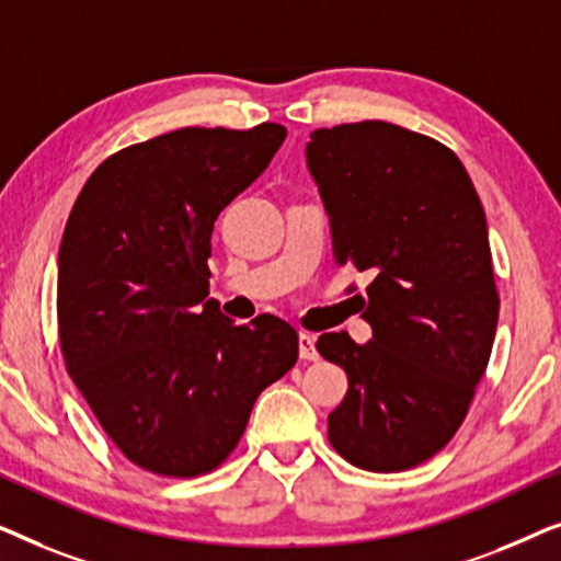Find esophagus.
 Segmentation results:
<instances>
[{"label":"esophagus","mask_w":561,"mask_h":561,"mask_svg":"<svg viewBox=\"0 0 561 561\" xmlns=\"http://www.w3.org/2000/svg\"><path fill=\"white\" fill-rule=\"evenodd\" d=\"M298 355H301V359H309V363H317L319 350H317V340H313V334L301 332V336H298Z\"/></svg>","instance_id":"obj_1"}]
</instances>
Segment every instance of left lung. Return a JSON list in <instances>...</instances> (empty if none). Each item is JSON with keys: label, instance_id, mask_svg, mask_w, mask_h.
<instances>
[{"label": "left lung", "instance_id": "8db88e82", "mask_svg": "<svg viewBox=\"0 0 561 561\" xmlns=\"http://www.w3.org/2000/svg\"><path fill=\"white\" fill-rule=\"evenodd\" d=\"M306 158L334 260L373 275L363 311L373 340L317 342L350 380L329 442L363 470H411L462 426L493 352L501 296L485 211L447 145L390 122L317 129Z\"/></svg>", "mask_w": 561, "mask_h": 561}]
</instances>
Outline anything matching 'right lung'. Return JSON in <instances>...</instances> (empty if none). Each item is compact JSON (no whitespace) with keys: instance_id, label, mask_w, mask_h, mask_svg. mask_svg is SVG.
<instances>
[{"instance_id":"add662e5","label":"right lung","mask_w":561,"mask_h":561,"mask_svg":"<svg viewBox=\"0 0 561 561\" xmlns=\"http://www.w3.org/2000/svg\"><path fill=\"white\" fill-rule=\"evenodd\" d=\"M286 127H181L129 145L83 183L58 252L66 370L129 462L163 478L225 465L252 405L298 359V332L234 324L209 296L219 211L271 163Z\"/></svg>"}]
</instances>
